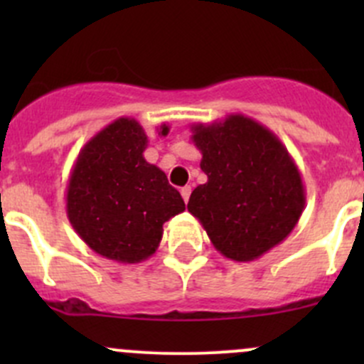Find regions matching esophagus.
<instances>
[{
	"label": "esophagus",
	"instance_id": "esophagus-1",
	"mask_svg": "<svg viewBox=\"0 0 364 364\" xmlns=\"http://www.w3.org/2000/svg\"><path fill=\"white\" fill-rule=\"evenodd\" d=\"M190 193H192V188H190V186H183V188H181V197H183V200H185V203H188Z\"/></svg>",
	"mask_w": 364,
	"mask_h": 364
}]
</instances>
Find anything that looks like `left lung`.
I'll return each instance as SVG.
<instances>
[{
	"mask_svg": "<svg viewBox=\"0 0 364 364\" xmlns=\"http://www.w3.org/2000/svg\"><path fill=\"white\" fill-rule=\"evenodd\" d=\"M190 130L208 181L192 192L188 211L223 257L259 259L299 222L306 200L299 168L269 128L243 114Z\"/></svg>",
	"mask_w": 364,
	"mask_h": 364,
	"instance_id": "obj_1",
	"label": "left lung"
}]
</instances>
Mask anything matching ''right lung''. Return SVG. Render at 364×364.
Returning a JSON list of instances; mask_svg holds the SVG:
<instances>
[{
  "instance_id": "obj_1",
  "label": "right lung",
  "mask_w": 364,
  "mask_h": 364,
  "mask_svg": "<svg viewBox=\"0 0 364 364\" xmlns=\"http://www.w3.org/2000/svg\"><path fill=\"white\" fill-rule=\"evenodd\" d=\"M159 134L167 135L161 124ZM148 135L134 117H119L84 144L70 172L67 215L80 240L121 264L149 259L164 223L185 211L167 176L144 159Z\"/></svg>"
}]
</instances>
